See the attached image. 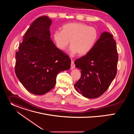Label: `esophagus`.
I'll use <instances>...</instances> for the list:
<instances>
[{
    "label": "esophagus",
    "instance_id": "esophagus-1",
    "mask_svg": "<svg viewBox=\"0 0 134 134\" xmlns=\"http://www.w3.org/2000/svg\"><path fill=\"white\" fill-rule=\"evenodd\" d=\"M75 65L74 64V62L73 60H71V67H70V69H73L74 68H75Z\"/></svg>",
    "mask_w": 134,
    "mask_h": 134
}]
</instances>
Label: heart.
I'll list each match as a JSON object with an SVG mask.
<instances>
[{
  "mask_svg": "<svg viewBox=\"0 0 134 134\" xmlns=\"http://www.w3.org/2000/svg\"><path fill=\"white\" fill-rule=\"evenodd\" d=\"M98 38L97 29L83 23H70L64 25L62 31H56L53 40L57 47L64 51L70 41V51L80 55L87 54L93 48Z\"/></svg>",
  "mask_w": 134,
  "mask_h": 134,
  "instance_id": "obj_1",
  "label": "heart"
}]
</instances>
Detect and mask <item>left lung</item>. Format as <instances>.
Wrapping results in <instances>:
<instances>
[{
  "instance_id": "left-lung-1",
  "label": "left lung",
  "mask_w": 134,
  "mask_h": 134,
  "mask_svg": "<svg viewBox=\"0 0 134 134\" xmlns=\"http://www.w3.org/2000/svg\"><path fill=\"white\" fill-rule=\"evenodd\" d=\"M118 60L113 35L102 33L92 50L75 61L76 67L81 70V77L74 85L76 90L87 98L100 97L116 77Z\"/></svg>"
}]
</instances>
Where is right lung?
I'll return each mask as SVG.
<instances>
[{
	"label": "right lung",
	"instance_id": "add662e5",
	"mask_svg": "<svg viewBox=\"0 0 134 134\" xmlns=\"http://www.w3.org/2000/svg\"><path fill=\"white\" fill-rule=\"evenodd\" d=\"M51 24L48 16L37 18L16 52V76L29 92L35 95H43L52 90L58 74L70 68L69 57L51 39Z\"/></svg>",
	"mask_w": 134,
	"mask_h": 134
}]
</instances>
